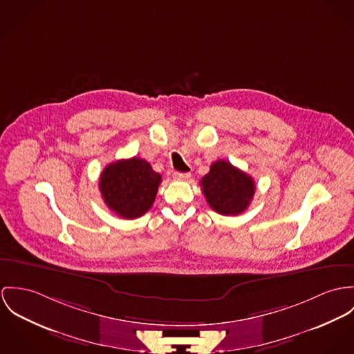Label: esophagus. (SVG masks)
Listing matches in <instances>:
<instances>
[{"label":"esophagus","mask_w":354,"mask_h":354,"mask_svg":"<svg viewBox=\"0 0 354 354\" xmlns=\"http://www.w3.org/2000/svg\"><path fill=\"white\" fill-rule=\"evenodd\" d=\"M174 178L178 180H189L192 178L190 172H174Z\"/></svg>","instance_id":"1"}]
</instances>
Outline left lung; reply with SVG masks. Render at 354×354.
I'll return each mask as SVG.
<instances>
[{"instance_id":"left-lung-1","label":"left lung","mask_w":354,"mask_h":354,"mask_svg":"<svg viewBox=\"0 0 354 354\" xmlns=\"http://www.w3.org/2000/svg\"><path fill=\"white\" fill-rule=\"evenodd\" d=\"M201 186L209 206L223 216L243 213L255 193L254 179L227 160L214 161Z\"/></svg>"}]
</instances>
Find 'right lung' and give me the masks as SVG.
Segmentation results:
<instances>
[{
  "label": "right lung",
  "instance_id": "obj_1",
  "mask_svg": "<svg viewBox=\"0 0 354 354\" xmlns=\"http://www.w3.org/2000/svg\"><path fill=\"white\" fill-rule=\"evenodd\" d=\"M161 175L140 158L109 164L99 180L106 205L122 218L133 220L145 214L153 205Z\"/></svg>",
  "mask_w": 354,
  "mask_h": 354
}]
</instances>
